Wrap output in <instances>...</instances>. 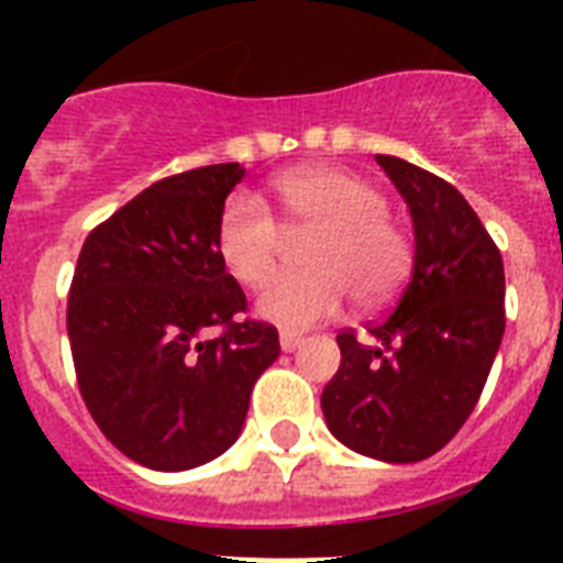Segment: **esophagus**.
<instances>
[{
  "label": "esophagus",
  "mask_w": 563,
  "mask_h": 563,
  "mask_svg": "<svg viewBox=\"0 0 563 563\" xmlns=\"http://www.w3.org/2000/svg\"><path fill=\"white\" fill-rule=\"evenodd\" d=\"M300 344H303V335L291 333V330H283V333H280V347H283V351H286V353L298 351Z\"/></svg>",
  "instance_id": "obj_1"
}]
</instances>
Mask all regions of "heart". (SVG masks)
<instances>
[{"instance_id":"obj_1","label":"heart","mask_w":563,"mask_h":563,"mask_svg":"<svg viewBox=\"0 0 563 563\" xmlns=\"http://www.w3.org/2000/svg\"><path fill=\"white\" fill-rule=\"evenodd\" d=\"M280 221L254 195H233L219 219V256L242 286H263L280 265L289 239H307L303 272L274 277L256 312L280 327H309L339 312L344 295L356 307L391 300L409 277L411 239L385 216V195L360 175L330 166L286 172L272 184Z\"/></svg>"}]
</instances>
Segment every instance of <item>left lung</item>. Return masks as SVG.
Here are the masks:
<instances>
[{
    "mask_svg": "<svg viewBox=\"0 0 563 563\" xmlns=\"http://www.w3.org/2000/svg\"><path fill=\"white\" fill-rule=\"evenodd\" d=\"M376 163L409 203L415 268L391 312L335 335L327 427L379 462H423L471 418L506 330L503 256L464 195L391 154Z\"/></svg>",
    "mask_w": 563,
    "mask_h": 563,
    "instance_id": "1",
    "label": "left lung"
}]
</instances>
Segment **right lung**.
<instances>
[{"label":"right lung","mask_w":563,"mask_h":563,"mask_svg":"<svg viewBox=\"0 0 563 563\" xmlns=\"http://www.w3.org/2000/svg\"><path fill=\"white\" fill-rule=\"evenodd\" d=\"M242 178L239 163H216L157 180L78 254L66 303L78 388L110 444L152 471L224 453L280 356L277 327L239 321L245 291L219 256L224 198Z\"/></svg>","instance_id":"1"}]
</instances>
